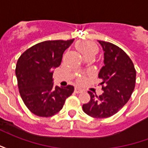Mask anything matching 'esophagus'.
Here are the masks:
<instances>
[{"label":"esophagus","instance_id":"esophagus-1","mask_svg":"<svg viewBox=\"0 0 148 148\" xmlns=\"http://www.w3.org/2000/svg\"><path fill=\"white\" fill-rule=\"evenodd\" d=\"M82 91H83V90H82L81 88H79V87H75V89H74V92H75V93H82Z\"/></svg>","mask_w":148,"mask_h":148}]
</instances>
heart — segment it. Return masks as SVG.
Returning a JSON list of instances; mask_svg holds the SVG:
<instances>
[{"mask_svg": "<svg viewBox=\"0 0 148 148\" xmlns=\"http://www.w3.org/2000/svg\"><path fill=\"white\" fill-rule=\"evenodd\" d=\"M77 48L87 58L90 55H95L97 52V47L95 43L89 41L86 42H81L77 44Z\"/></svg>", "mask_w": 148, "mask_h": 148, "instance_id": "heart-1", "label": "heart"}]
</instances>
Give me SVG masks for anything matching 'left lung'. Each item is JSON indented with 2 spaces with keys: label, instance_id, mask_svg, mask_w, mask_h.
I'll return each instance as SVG.
<instances>
[{
  "label": "left lung",
  "instance_id": "obj_1",
  "mask_svg": "<svg viewBox=\"0 0 148 148\" xmlns=\"http://www.w3.org/2000/svg\"><path fill=\"white\" fill-rule=\"evenodd\" d=\"M104 53V66L98 77L104 93L97 96L89 91L90 101L82 106L84 112L94 118H106L116 114L130 99L136 84V72L131 58L117 46L97 40Z\"/></svg>",
  "mask_w": 148,
  "mask_h": 148
}]
</instances>
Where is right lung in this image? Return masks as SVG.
<instances>
[{"label": "right lung", "instance_id": "right-lung-1", "mask_svg": "<svg viewBox=\"0 0 148 148\" xmlns=\"http://www.w3.org/2000/svg\"><path fill=\"white\" fill-rule=\"evenodd\" d=\"M74 39L48 40L24 51L16 66L18 88L23 101L32 113L49 117L60 111L73 93V86H54L53 72L61 64L63 52Z\"/></svg>", "mask_w": 148, "mask_h": 148}]
</instances>
